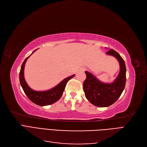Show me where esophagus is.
Here are the masks:
<instances>
[{"label":"esophagus","mask_w":147,"mask_h":147,"mask_svg":"<svg viewBox=\"0 0 147 147\" xmlns=\"http://www.w3.org/2000/svg\"><path fill=\"white\" fill-rule=\"evenodd\" d=\"M85 70H86V69H85V68H84V67L81 68L80 69V70H82V71H84Z\"/></svg>","instance_id":"1"}]
</instances>
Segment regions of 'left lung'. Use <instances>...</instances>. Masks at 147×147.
Masks as SVG:
<instances>
[{"instance_id": "1", "label": "left lung", "mask_w": 147, "mask_h": 147, "mask_svg": "<svg viewBox=\"0 0 147 147\" xmlns=\"http://www.w3.org/2000/svg\"><path fill=\"white\" fill-rule=\"evenodd\" d=\"M107 55L114 56L119 63V73L112 83L99 81L94 75L85 71L86 78L83 83V90L86 99L92 104L99 107H107L114 104L123 92L126 84V65L118 53L111 49Z\"/></svg>"}]
</instances>
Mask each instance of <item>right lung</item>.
I'll list each match as a JSON object with an SVG mask.
<instances>
[{
  "label": "right lung",
  "mask_w": 147,
  "mask_h": 147,
  "mask_svg": "<svg viewBox=\"0 0 147 147\" xmlns=\"http://www.w3.org/2000/svg\"><path fill=\"white\" fill-rule=\"evenodd\" d=\"M36 50H37L34 51L32 54H33ZM30 56L26 57V59L24 61L23 64L21 65L20 72V82L22 88H23L24 93L28 96L29 99L35 104L40 106H45L54 104L55 102H57L61 98L63 94L67 83L69 80L74 77L75 75H72L64 79L57 86L50 90L44 91H34L28 86V84L25 80L24 76V70L26 62Z\"/></svg>",
  "instance_id": "right-lung-1"
}]
</instances>
